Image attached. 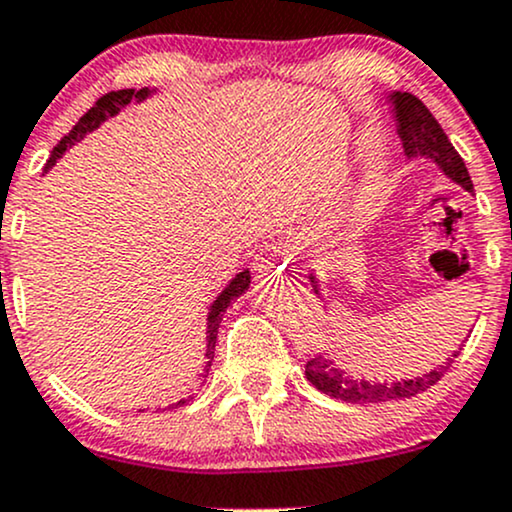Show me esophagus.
Here are the masks:
<instances>
[{"label":"esophagus","instance_id":"obj_1","mask_svg":"<svg viewBox=\"0 0 512 512\" xmlns=\"http://www.w3.org/2000/svg\"><path fill=\"white\" fill-rule=\"evenodd\" d=\"M255 274L264 279L269 274H279L286 269V250L281 245H264V248L255 255Z\"/></svg>","mask_w":512,"mask_h":512}]
</instances>
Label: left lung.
I'll return each instance as SVG.
<instances>
[{
    "label": "left lung",
    "instance_id": "left-lung-1",
    "mask_svg": "<svg viewBox=\"0 0 512 512\" xmlns=\"http://www.w3.org/2000/svg\"><path fill=\"white\" fill-rule=\"evenodd\" d=\"M392 101H395L399 137H402L407 156L433 158L450 180H455L457 185L464 187V190L472 192L474 185L467 173V166H464L462 156L457 154L455 146L450 144L448 134H445L443 127L438 125L436 117L431 115V110H428L419 98L411 96V93H395ZM452 358H448L445 366L431 370V373L421 375V378H411V380H404V383L387 385V383H366V380H354L351 375H344V370L334 368V361H330V358L315 354L313 358L305 361V378H308L320 392H325V395L330 397L344 399V402H358V404L390 402V399L414 397L419 395V392H426L431 385H436L438 380L448 373Z\"/></svg>",
    "mask_w": 512,
    "mask_h": 512
}]
</instances>
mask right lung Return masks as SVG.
Here are the masks:
<instances>
[{
    "instance_id": "right-lung-1",
    "label": "right lung",
    "mask_w": 512,
    "mask_h": 512,
    "mask_svg": "<svg viewBox=\"0 0 512 512\" xmlns=\"http://www.w3.org/2000/svg\"><path fill=\"white\" fill-rule=\"evenodd\" d=\"M149 96V88H122V91H110L105 93V96H101L96 101V105H93L88 113L81 117L79 122L72 127V132L67 134V137L60 139V144L52 149V154L48 158V163H45V168H52L57 163V158H62L64 151L69 149L74 142H79L81 137H84L86 132H91V129H96L101 122L105 120V117H113L117 110L125 108V105L129 101H144V98ZM250 286V272H240L236 274V279L231 281V284L223 289L219 296H216V301L211 303L209 308V315H207V356H209V363H207V373H209V366H211V358H214V346H216V334H219V325L223 320V313H226V308L231 305V301L236 296H240V293H245V289ZM204 373V375H207ZM180 404H187L185 399L182 402L175 404V407H180Z\"/></svg>"
}]
</instances>
